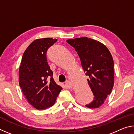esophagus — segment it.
<instances>
[{
  "mask_svg": "<svg viewBox=\"0 0 134 134\" xmlns=\"http://www.w3.org/2000/svg\"><path fill=\"white\" fill-rule=\"evenodd\" d=\"M65 85L68 86V87H71V84L69 80H67L66 81H65Z\"/></svg>",
  "mask_w": 134,
  "mask_h": 134,
  "instance_id": "34e87169",
  "label": "esophagus"
}]
</instances>
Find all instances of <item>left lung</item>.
I'll use <instances>...</instances> for the list:
<instances>
[{
  "mask_svg": "<svg viewBox=\"0 0 134 134\" xmlns=\"http://www.w3.org/2000/svg\"><path fill=\"white\" fill-rule=\"evenodd\" d=\"M74 47L80 57L88 83L94 95L93 100L86 106L97 108L100 106L112 92L114 84L113 60L105 45L87 37L67 40Z\"/></svg>",
  "mask_w": 134,
  "mask_h": 134,
  "instance_id": "1",
  "label": "left lung"
}]
</instances>
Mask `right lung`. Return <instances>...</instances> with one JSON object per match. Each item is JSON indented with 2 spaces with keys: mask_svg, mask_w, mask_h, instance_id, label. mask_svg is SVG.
<instances>
[{
  "mask_svg": "<svg viewBox=\"0 0 134 134\" xmlns=\"http://www.w3.org/2000/svg\"><path fill=\"white\" fill-rule=\"evenodd\" d=\"M57 41L50 38L34 41L22 56L19 86L29 104L37 109L53 106L62 90L54 80L53 72L47 60V50Z\"/></svg>",
  "mask_w": 134,
  "mask_h": 134,
  "instance_id": "obj_1",
  "label": "right lung"
}]
</instances>
